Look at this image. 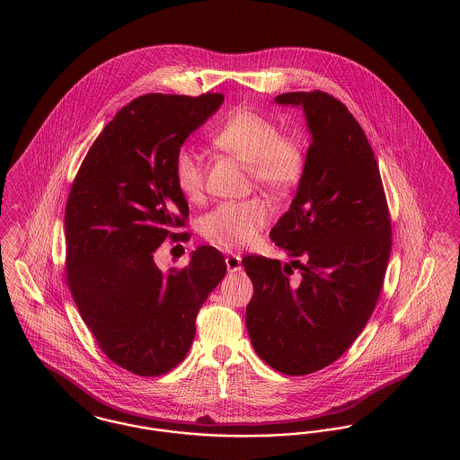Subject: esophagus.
Masks as SVG:
<instances>
[{"label":"esophagus","mask_w":460,"mask_h":460,"mask_svg":"<svg viewBox=\"0 0 460 460\" xmlns=\"http://www.w3.org/2000/svg\"><path fill=\"white\" fill-rule=\"evenodd\" d=\"M226 265H227V270H229V272H240L241 269H243L241 257L240 255H236V253H231V255L226 257Z\"/></svg>","instance_id":"esophagus-1"}]
</instances>
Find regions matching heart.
<instances>
[{
  "label": "heart",
  "instance_id": "obj_1",
  "mask_svg": "<svg viewBox=\"0 0 460 460\" xmlns=\"http://www.w3.org/2000/svg\"><path fill=\"white\" fill-rule=\"evenodd\" d=\"M212 143L226 154L246 164L257 186L272 195L293 191L305 174L306 155L302 143L283 136L279 126L253 110H238L212 134ZM177 190L190 201L203 195L205 167L201 155L191 146H181L172 158ZM272 210L262 198L226 201L205 214L199 222L205 240L224 250L252 244L270 222Z\"/></svg>",
  "mask_w": 460,
  "mask_h": 460
}]
</instances>
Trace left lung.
Here are the masks:
<instances>
[{
  "label": "left lung",
  "instance_id": "1",
  "mask_svg": "<svg viewBox=\"0 0 460 460\" xmlns=\"http://www.w3.org/2000/svg\"><path fill=\"white\" fill-rule=\"evenodd\" d=\"M276 103L304 109L310 146L296 195L270 231L293 261L243 259L253 283L246 329L265 364L304 376L338 360L367 324L392 222L371 145L349 109L324 91L285 93Z\"/></svg>",
  "mask_w": 460,
  "mask_h": 460
}]
</instances>
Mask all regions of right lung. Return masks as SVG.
<instances>
[{
    "mask_svg": "<svg viewBox=\"0 0 460 460\" xmlns=\"http://www.w3.org/2000/svg\"><path fill=\"white\" fill-rule=\"evenodd\" d=\"M224 102L150 93L119 110L75 175L66 208V285L98 347L137 376H160L186 357L198 310L226 276L222 253L199 246L162 272L155 250L190 216L172 158ZM186 234V233H184Z\"/></svg>",
    "mask_w": 460,
    "mask_h": 460,
    "instance_id": "right-lung-1",
    "label": "right lung"
}]
</instances>
